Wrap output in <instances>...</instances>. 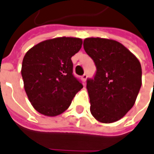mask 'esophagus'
Wrapping results in <instances>:
<instances>
[{
	"instance_id": "34e87169",
	"label": "esophagus",
	"mask_w": 154,
	"mask_h": 154,
	"mask_svg": "<svg viewBox=\"0 0 154 154\" xmlns=\"http://www.w3.org/2000/svg\"><path fill=\"white\" fill-rule=\"evenodd\" d=\"M87 74H84V75H83V76H82V79H83L84 83L86 82V80H87Z\"/></svg>"
}]
</instances>
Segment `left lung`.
Wrapping results in <instances>:
<instances>
[{"mask_svg": "<svg viewBox=\"0 0 154 154\" xmlns=\"http://www.w3.org/2000/svg\"><path fill=\"white\" fill-rule=\"evenodd\" d=\"M85 51L97 71L87 79L91 113L103 123L119 121L134 105L141 86V67L134 54L116 40L86 38Z\"/></svg>", "mask_w": 154, "mask_h": 154, "instance_id": "obj_1", "label": "left lung"}]
</instances>
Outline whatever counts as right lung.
Instances as JSON below:
<instances>
[{"mask_svg": "<svg viewBox=\"0 0 154 154\" xmlns=\"http://www.w3.org/2000/svg\"><path fill=\"white\" fill-rule=\"evenodd\" d=\"M82 44L79 38L57 37L39 43L26 52L21 67L24 87L39 113L49 117L61 114L83 88L73 75L71 61Z\"/></svg>", "mask_w": 154, "mask_h": 154, "instance_id": "obj_1", "label": "right lung"}]
</instances>
